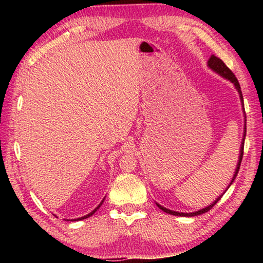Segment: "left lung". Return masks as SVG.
Masks as SVG:
<instances>
[{
  "label": "left lung",
  "instance_id": "8db88e82",
  "mask_svg": "<svg viewBox=\"0 0 263 263\" xmlns=\"http://www.w3.org/2000/svg\"><path fill=\"white\" fill-rule=\"evenodd\" d=\"M208 66L210 67L213 72H216L217 74H219L220 77H222L224 79H228L229 81L232 82L234 84L235 89H237L238 92H239V96H240V100H241V103H243V97H242V92H241V88H240V84L238 82V79L235 78V75L232 73V70H231L228 66H226L224 62H222L221 59L219 58H217L215 55H211L210 59L208 61ZM245 137H246V125H245V131H243V138H242V142H241V146H240V154H239V160H238V163H237V168H235V172H234V175H233V179L231 181L230 185L233 183V181L235 179V176H237L238 172H239V168H240V164H241V160H242V155H243V144H245ZM229 185V186H230ZM228 186V188H229ZM228 190V189H226ZM225 190V191H226ZM222 196V195H221ZM221 196H219L216 201H213L210 205H208L206 208L201 209V210L198 211H195V212H189V213H183V212H177V211H173V210H169V209H166L160 205V204L157 203V205L159 206V209H161L162 211H164L166 213H169V215H173V216H181V217H194V216H198V215H202V213H205L208 211H210L211 209L215 206V204H217V202L219 201L221 198Z\"/></svg>",
  "mask_w": 263,
  "mask_h": 263
}]
</instances>
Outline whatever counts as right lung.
<instances>
[{
    "instance_id": "1",
    "label": "right lung",
    "mask_w": 263,
    "mask_h": 263,
    "mask_svg": "<svg viewBox=\"0 0 263 263\" xmlns=\"http://www.w3.org/2000/svg\"><path fill=\"white\" fill-rule=\"evenodd\" d=\"M103 202H104V198H103V201H102L99 205H97V208H95V210H92L90 213H88V215H86V216H83V217H81V218H78V219H72L73 221H77V220H82V219H86V218H88V217H90V216H92L94 215V213L99 210V208L102 205V204H103ZM68 220V219H67Z\"/></svg>"
}]
</instances>
